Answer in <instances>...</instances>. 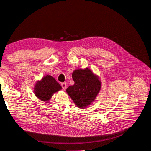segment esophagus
Listing matches in <instances>:
<instances>
[{
	"label": "esophagus",
	"mask_w": 151,
	"mask_h": 151,
	"mask_svg": "<svg viewBox=\"0 0 151 151\" xmlns=\"http://www.w3.org/2000/svg\"><path fill=\"white\" fill-rule=\"evenodd\" d=\"M61 86H62V87H63V89L65 90V88H66V87H67V83H65V82L62 83H61Z\"/></svg>",
	"instance_id": "1"
}]
</instances>
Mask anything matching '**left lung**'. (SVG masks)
Wrapping results in <instances>:
<instances>
[{"instance_id":"left-lung-1","label":"left lung","mask_w":151,"mask_h":151,"mask_svg":"<svg viewBox=\"0 0 151 151\" xmlns=\"http://www.w3.org/2000/svg\"><path fill=\"white\" fill-rule=\"evenodd\" d=\"M72 78L75 84L67 88V93L77 107L85 109L94 101L101 90V81L87 68L76 69L72 73Z\"/></svg>"}]
</instances>
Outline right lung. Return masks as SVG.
I'll return each mask as SVG.
<instances>
[{"mask_svg": "<svg viewBox=\"0 0 151 151\" xmlns=\"http://www.w3.org/2000/svg\"><path fill=\"white\" fill-rule=\"evenodd\" d=\"M62 89V87L56 80L50 75H46L39 80L34 87V93L41 101H48L54 93Z\"/></svg>", "mask_w": 151, "mask_h": 151, "instance_id": "add662e5", "label": "right lung"}]
</instances>
